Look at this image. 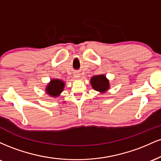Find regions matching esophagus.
Masks as SVG:
<instances>
[{"label":"esophagus","mask_w":161,"mask_h":161,"mask_svg":"<svg viewBox=\"0 0 161 161\" xmlns=\"http://www.w3.org/2000/svg\"><path fill=\"white\" fill-rule=\"evenodd\" d=\"M74 77H75V78H76V79H79V77H80V74H79V73H74Z\"/></svg>","instance_id":"obj_1"}]
</instances>
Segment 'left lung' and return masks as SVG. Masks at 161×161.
<instances>
[{
    "instance_id": "left-lung-1",
    "label": "left lung",
    "mask_w": 161,
    "mask_h": 161,
    "mask_svg": "<svg viewBox=\"0 0 161 161\" xmlns=\"http://www.w3.org/2000/svg\"><path fill=\"white\" fill-rule=\"evenodd\" d=\"M92 88L101 93H104L110 88V82L104 75H94L91 79Z\"/></svg>"
}]
</instances>
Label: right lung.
I'll return each instance as SVG.
<instances>
[{"label":"right lung","mask_w":161,"mask_h":161,"mask_svg":"<svg viewBox=\"0 0 161 161\" xmlns=\"http://www.w3.org/2000/svg\"><path fill=\"white\" fill-rule=\"evenodd\" d=\"M64 86H65V84H64V81L53 79L47 84L45 91L50 96L56 97L60 95V94L63 92Z\"/></svg>","instance_id":"right-lung-1"}]
</instances>
